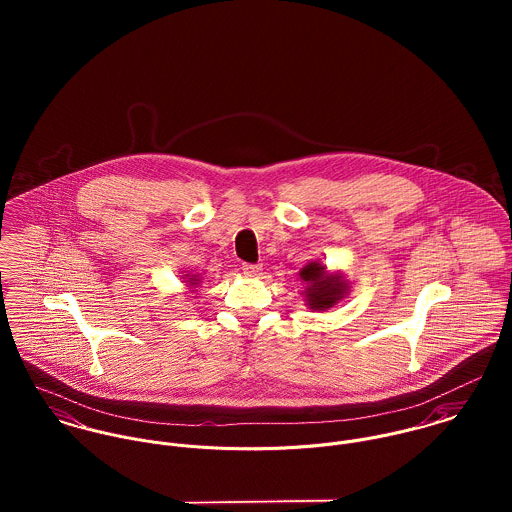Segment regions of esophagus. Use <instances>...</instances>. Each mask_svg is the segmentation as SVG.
Returning <instances> with one entry per match:
<instances>
[{
	"label": "esophagus",
	"mask_w": 512,
	"mask_h": 512,
	"mask_svg": "<svg viewBox=\"0 0 512 512\" xmlns=\"http://www.w3.org/2000/svg\"><path fill=\"white\" fill-rule=\"evenodd\" d=\"M242 272L246 274V276H260V272H262V266L260 264H242Z\"/></svg>",
	"instance_id": "1"
}]
</instances>
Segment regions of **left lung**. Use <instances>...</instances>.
I'll list each match as a JSON object with an SVG mask.
<instances>
[{
  "mask_svg": "<svg viewBox=\"0 0 512 512\" xmlns=\"http://www.w3.org/2000/svg\"><path fill=\"white\" fill-rule=\"evenodd\" d=\"M301 282H305V301L309 309L325 311L339 303L349 292V284L341 274H329L321 262H309L299 270Z\"/></svg>",
  "mask_w": 512,
  "mask_h": 512,
  "instance_id": "8db88e82",
  "label": "left lung"
}]
</instances>
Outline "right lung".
Segmentation results:
<instances>
[{
	"label": "right lung",
	"instance_id": "right-lung-1",
	"mask_svg": "<svg viewBox=\"0 0 512 512\" xmlns=\"http://www.w3.org/2000/svg\"><path fill=\"white\" fill-rule=\"evenodd\" d=\"M187 276V284H189V288H195V286H199L201 284V280L197 278V276H189V274H185Z\"/></svg>",
	"mask_w": 512,
	"mask_h": 512
}]
</instances>
